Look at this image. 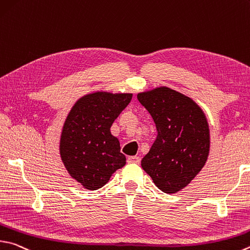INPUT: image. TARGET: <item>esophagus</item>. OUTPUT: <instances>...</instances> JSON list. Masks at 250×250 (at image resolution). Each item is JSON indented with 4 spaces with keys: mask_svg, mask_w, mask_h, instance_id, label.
Returning <instances> with one entry per match:
<instances>
[{
    "mask_svg": "<svg viewBox=\"0 0 250 250\" xmlns=\"http://www.w3.org/2000/svg\"><path fill=\"white\" fill-rule=\"evenodd\" d=\"M140 157L138 156H129L128 160H126V162L129 163V164H139L140 163Z\"/></svg>",
    "mask_w": 250,
    "mask_h": 250,
    "instance_id": "esophagus-1",
    "label": "esophagus"
}]
</instances>
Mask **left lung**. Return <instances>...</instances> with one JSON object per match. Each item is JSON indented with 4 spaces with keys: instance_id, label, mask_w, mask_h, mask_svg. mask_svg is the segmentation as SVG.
<instances>
[{
    "instance_id": "obj_1",
    "label": "left lung",
    "mask_w": 250,
    "mask_h": 250,
    "mask_svg": "<svg viewBox=\"0 0 250 250\" xmlns=\"http://www.w3.org/2000/svg\"><path fill=\"white\" fill-rule=\"evenodd\" d=\"M138 101L152 116L157 130L141 166L158 189L175 193L206 165L210 151L207 118L191 98L165 86L138 94Z\"/></svg>"
}]
</instances>
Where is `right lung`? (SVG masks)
Masks as SVG:
<instances>
[{"instance_id": "add662e5", "label": "right lung", "mask_w": 250, "mask_h": 250, "mask_svg": "<svg viewBox=\"0 0 250 250\" xmlns=\"http://www.w3.org/2000/svg\"><path fill=\"white\" fill-rule=\"evenodd\" d=\"M132 94L94 93L80 98L66 117L60 140L63 164L84 188L97 190L125 165L119 140L110 132Z\"/></svg>"}]
</instances>
